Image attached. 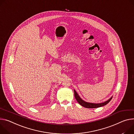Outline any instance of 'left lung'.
Segmentation results:
<instances>
[{
  "label": "left lung",
  "instance_id": "1",
  "mask_svg": "<svg viewBox=\"0 0 134 134\" xmlns=\"http://www.w3.org/2000/svg\"><path fill=\"white\" fill-rule=\"evenodd\" d=\"M74 96L75 98L76 99V100L77 101V102L82 106L86 107V108H98V107H102L103 106L106 105V104H107L109 102L111 101V100L112 99V97H111L109 99H108L107 100L103 102V103H89V102H85L84 100H83L81 97H80V96L78 94V93H77V92L75 91V90H74Z\"/></svg>",
  "mask_w": 134,
  "mask_h": 134
}]
</instances>
